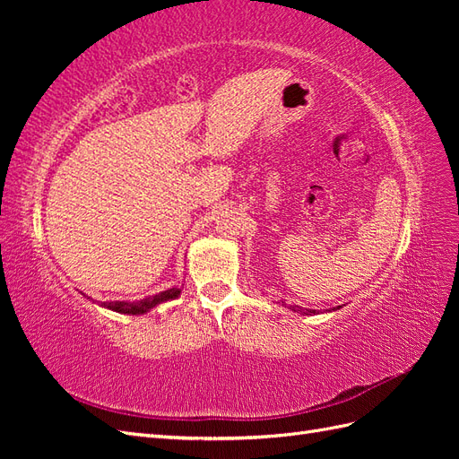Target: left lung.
I'll return each instance as SVG.
<instances>
[{
    "instance_id": "1",
    "label": "left lung",
    "mask_w": 459,
    "mask_h": 459,
    "mask_svg": "<svg viewBox=\"0 0 459 459\" xmlns=\"http://www.w3.org/2000/svg\"><path fill=\"white\" fill-rule=\"evenodd\" d=\"M339 308H341V307H337V308H331V310L335 312V310H339ZM289 310L299 312V314H302V316H312V314H316V310H308V308H307V310H302L300 307H289ZM331 310H329V312H331Z\"/></svg>"
}]
</instances>
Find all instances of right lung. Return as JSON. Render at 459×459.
<instances>
[{
    "mask_svg": "<svg viewBox=\"0 0 459 459\" xmlns=\"http://www.w3.org/2000/svg\"><path fill=\"white\" fill-rule=\"evenodd\" d=\"M182 293V287H172V289H166L162 293L157 295H151L147 299L142 300H135V302H128V300H115V302H97L100 307L107 308V310H113L118 314H130V316H137V314H147L149 310H152L159 304L166 302V300H174Z\"/></svg>",
    "mask_w": 459,
    "mask_h": 459,
    "instance_id": "obj_1",
    "label": "right lung"
}]
</instances>
